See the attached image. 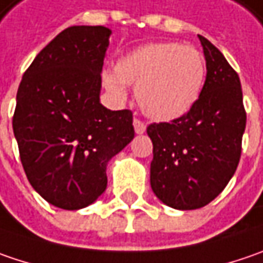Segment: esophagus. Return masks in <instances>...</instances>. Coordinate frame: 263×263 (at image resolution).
I'll return each mask as SVG.
<instances>
[{
  "instance_id": "1",
  "label": "esophagus",
  "mask_w": 263,
  "mask_h": 263,
  "mask_svg": "<svg viewBox=\"0 0 263 263\" xmlns=\"http://www.w3.org/2000/svg\"><path fill=\"white\" fill-rule=\"evenodd\" d=\"M134 128H135V132L137 134H144L145 132V128H147V125L144 123L143 120H140V119H134Z\"/></svg>"
}]
</instances>
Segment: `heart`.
Returning <instances> with one entry per match:
<instances>
[{"instance_id":"b5f03b06","label":"heart","mask_w":263,"mask_h":263,"mask_svg":"<svg viewBox=\"0 0 263 263\" xmlns=\"http://www.w3.org/2000/svg\"><path fill=\"white\" fill-rule=\"evenodd\" d=\"M204 59L194 47L175 41L152 42L122 55L101 82L116 100L126 98V85L137 86L144 113L156 120L185 115L197 101L204 82Z\"/></svg>"}]
</instances>
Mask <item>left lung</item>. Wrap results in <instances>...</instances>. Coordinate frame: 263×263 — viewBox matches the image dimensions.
Instances as JSON below:
<instances>
[{"label": "left lung", "instance_id": "8db88e82", "mask_svg": "<svg viewBox=\"0 0 263 263\" xmlns=\"http://www.w3.org/2000/svg\"><path fill=\"white\" fill-rule=\"evenodd\" d=\"M199 40L208 73L196 104L181 118L147 126L152 189L179 211L200 209L227 187L240 162L246 128L238 74L211 41Z\"/></svg>", "mask_w": 263, "mask_h": 263}]
</instances>
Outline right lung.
<instances>
[{
    "mask_svg": "<svg viewBox=\"0 0 263 263\" xmlns=\"http://www.w3.org/2000/svg\"><path fill=\"white\" fill-rule=\"evenodd\" d=\"M111 30L70 26L35 57L17 89L13 131L30 185L76 211L107 187L106 166L134 138L131 110L100 104Z\"/></svg>",
    "mask_w": 263,
    "mask_h": 263,
    "instance_id": "add662e5",
    "label": "right lung"
}]
</instances>
